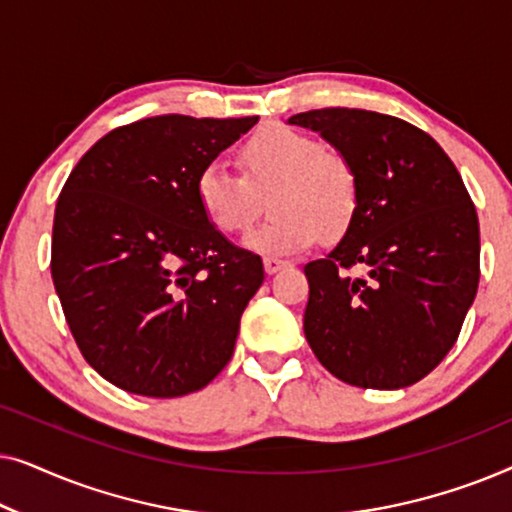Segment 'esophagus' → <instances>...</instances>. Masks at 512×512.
I'll return each mask as SVG.
<instances>
[{"label": "esophagus", "instance_id": "esophagus-1", "mask_svg": "<svg viewBox=\"0 0 512 512\" xmlns=\"http://www.w3.org/2000/svg\"><path fill=\"white\" fill-rule=\"evenodd\" d=\"M263 265H265V272H268V275H275V272L289 268V261H282V258H275V256H265Z\"/></svg>", "mask_w": 512, "mask_h": 512}]
</instances>
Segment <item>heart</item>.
<instances>
[{
	"instance_id": "b5f03b06",
	"label": "heart",
	"mask_w": 512,
	"mask_h": 512,
	"mask_svg": "<svg viewBox=\"0 0 512 512\" xmlns=\"http://www.w3.org/2000/svg\"><path fill=\"white\" fill-rule=\"evenodd\" d=\"M242 172L212 160L195 179V200L209 226L242 233L270 193L272 216L244 235V244L263 256H293L345 235L359 212V177L352 163L324 151L317 139L286 125H270L247 139L240 151Z\"/></svg>"
}]
</instances>
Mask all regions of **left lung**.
<instances>
[{
	"mask_svg": "<svg viewBox=\"0 0 512 512\" xmlns=\"http://www.w3.org/2000/svg\"><path fill=\"white\" fill-rule=\"evenodd\" d=\"M289 123L319 132L359 177L354 223L305 265V338L352 387H410L454 347L478 291L471 195L436 139L396 116L331 107Z\"/></svg>",
	"mask_w": 512,
	"mask_h": 512,
	"instance_id": "1",
	"label": "left lung"
}]
</instances>
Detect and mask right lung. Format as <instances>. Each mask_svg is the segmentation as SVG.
Masks as SVG:
<instances>
[{
    "label": "right lung",
    "mask_w": 512,
    "mask_h": 512,
    "mask_svg": "<svg viewBox=\"0 0 512 512\" xmlns=\"http://www.w3.org/2000/svg\"><path fill=\"white\" fill-rule=\"evenodd\" d=\"M258 123L153 116L104 135L65 181L51 275L83 359L130 394L186 396L226 368L261 256L195 200L207 163Z\"/></svg>",
    "instance_id": "obj_1"
}]
</instances>
